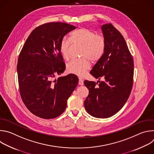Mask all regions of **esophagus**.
I'll return each mask as SVG.
<instances>
[{
	"label": "esophagus",
	"instance_id": "1",
	"mask_svg": "<svg viewBox=\"0 0 154 154\" xmlns=\"http://www.w3.org/2000/svg\"><path fill=\"white\" fill-rule=\"evenodd\" d=\"M83 79L82 78H79V85H83Z\"/></svg>",
	"mask_w": 154,
	"mask_h": 154
}]
</instances>
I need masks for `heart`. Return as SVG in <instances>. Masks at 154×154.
<instances>
[{
  "instance_id": "obj_1",
  "label": "heart",
  "mask_w": 154,
  "mask_h": 154,
  "mask_svg": "<svg viewBox=\"0 0 154 154\" xmlns=\"http://www.w3.org/2000/svg\"><path fill=\"white\" fill-rule=\"evenodd\" d=\"M72 43L82 46V59L72 60L67 66L69 73L82 76L90 67V62H97L104 54L106 45L105 38L102 33L86 27H81L71 33L70 38L64 37L60 44V52L66 60H69Z\"/></svg>"
}]
</instances>
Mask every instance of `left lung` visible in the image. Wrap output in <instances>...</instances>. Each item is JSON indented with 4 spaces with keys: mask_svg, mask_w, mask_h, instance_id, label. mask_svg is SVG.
<instances>
[{
    "mask_svg": "<svg viewBox=\"0 0 154 154\" xmlns=\"http://www.w3.org/2000/svg\"><path fill=\"white\" fill-rule=\"evenodd\" d=\"M101 28L106 41L105 49L90 74L104 81H98L99 84L84 82L89 90L84 105L90 115L107 118L118 113L130 96L134 63L122 34L112 24H103Z\"/></svg>",
    "mask_w": 154,
    "mask_h": 154,
    "instance_id": "1",
    "label": "left lung"
}]
</instances>
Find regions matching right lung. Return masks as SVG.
<instances>
[{"label": "right lung", "instance_id": "obj_1", "mask_svg": "<svg viewBox=\"0 0 154 154\" xmlns=\"http://www.w3.org/2000/svg\"><path fill=\"white\" fill-rule=\"evenodd\" d=\"M76 27L50 23L35 28L29 36L17 60L20 97L29 110L43 119L61 115L79 82L73 74L60 77L66 66L60 50L62 38Z\"/></svg>", "mask_w": 154, "mask_h": 154}]
</instances>
